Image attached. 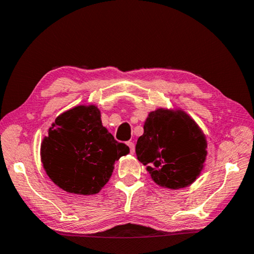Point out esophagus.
Masks as SVG:
<instances>
[{"instance_id":"obj_1","label":"esophagus","mask_w":254,"mask_h":254,"mask_svg":"<svg viewBox=\"0 0 254 254\" xmlns=\"http://www.w3.org/2000/svg\"><path fill=\"white\" fill-rule=\"evenodd\" d=\"M127 145H128V147H129V149H130V153L134 154L135 153V144L132 143V141H128Z\"/></svg>"}]
</instances>
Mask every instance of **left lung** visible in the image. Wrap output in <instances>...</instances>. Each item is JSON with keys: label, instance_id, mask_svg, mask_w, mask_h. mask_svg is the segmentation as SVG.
<instances>
[{"label": "left lung", "instance_id": "8db88e82", "mask_svg": "<svg viewBox=\"0 0 254 254\" xmlns=\"http://www.w3.org/2000/svg\"><path fill=\"white\" fill-rule=\"evenodd\" d=\"M206 148L205 135L188 113L181 108H157L145 120L136 155L158 186L180 190L201 175Z\"/></svg>", "mask_w": 254, "mask_h": 254}]
</instances>
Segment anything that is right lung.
<instances>
[{
  "label": "right lung",
  "instance_id": "1",
  "mask_svg": "<svg viewBox=\"0 0 254 254\" xmlns=\"http://www.w3.org/2000/svg\"><path fill=\"white\" fill-rule=\"evenodd\" d=\"M129 153L102 126L96 105H79L58 116L41 143L44 171L71 194L95 195L108 183L115 162Z\"/></svg>",
  "mask_w": 254,
  "mask_h": 254
}]
</instances>
